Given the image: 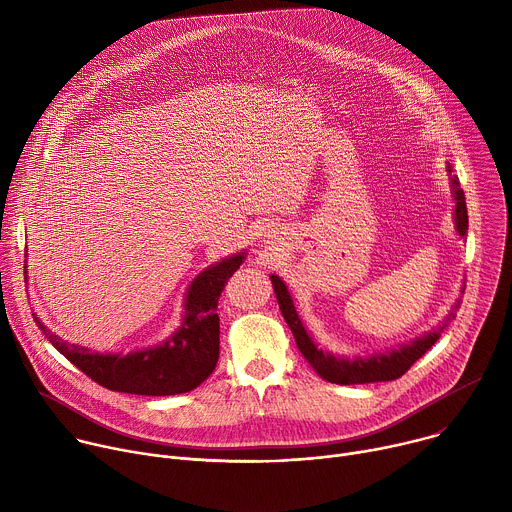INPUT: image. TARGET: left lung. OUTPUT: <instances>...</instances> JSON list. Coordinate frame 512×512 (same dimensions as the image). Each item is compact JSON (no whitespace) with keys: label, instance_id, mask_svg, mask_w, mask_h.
Returning a JSON list of instances; mask_svg holds the SVG:
<instances>
[{"label":"left lung","instance_id":"obj_1","mask_svg":"<svg viewBox=\"0 0 512 512\" xmlns=\"http://www.w3.org/2000/svg\"><path fill=\"white\" fill-rule=\"evenodd\" d=\"M448 174H450V184H452V196H454V225H456V233L460 239H466L468 235V210H466V196L464 190L460 188V182L456 176H452V166L448 164ZM271 283H273V291L275 298L279 304V310L296 338V344L300 348V352L304 354V358L310 362V367L328 383H336V385H364V383H381V381H395L401 375H405L409 371L411 364L421 358L435 342L437 338L442 336V332L446 330V326L456 318L454 312L448 314V318L429 332H425L423 336L413 338L407 344H399L397 348H387L385 352H373L367 356H344V354H332L324 348H320L314 338L310 336V332L306 330L294 300L289 296V289L283 283V279L279 275H269ZM464 294V287H462ZM460 306V300L456 304V308Z\"/></svg>","mask_w":512,"mask_h":512}]
</instances>
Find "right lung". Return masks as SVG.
<instances>
[{"label": "right lung", "instance_id": "add662e5", "mask_svg": "<svg viewBox=\"0 0 512 512\" xmlns=\"http://www.w3.org/2000/svg\"><path fill=\"white\" fill-rule=\"evenodd\" d=\"M245 257L247 249L200 271L186 289L180 326L156 346L127 354L93 352L81 344L62 340L36 314L34 318L52 346L105 389L150 397L188 393L204 383L216 367L218 336H221L216 314L218 298L227 279L241 267Z\"/></svg>", "mask_w": 512, "mask_h": 512}]
</instances>
